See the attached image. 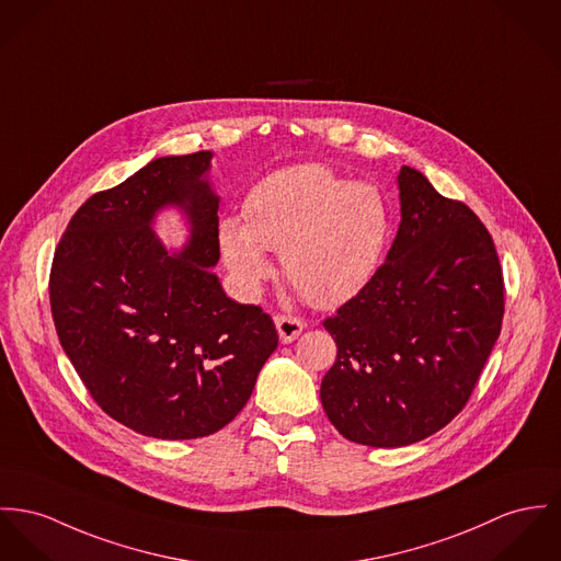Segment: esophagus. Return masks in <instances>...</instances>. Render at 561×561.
<instances>
[{
  "instance_id": "esophagus-1",
  "label": "esophagus",
  "mask_w": 561,
  "mask_h": 561,
  "mask_svg": "<svg viewBox=\"0 0 561 561\" xmlns=\"http://www.w3.org/2000/svg\"><path fill=\"white\" fill-rule=\"evenodd\" d=\"M275 327H277V333H279V340L282 344H290L295 342L305 329L301 318L297 316H290V313H279L275 316Z\"/></svg>"
}]
</instances>
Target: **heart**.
Here are the masks:
<instances>
[{
	"label": "heart",
	"mask_w": 561,
	"mask_h": 561,
	"mask_svg": "<svg viewBox=\"0 0 561 561\" xmlns=\"http://www.w3.org/2000/svg\"><path fill=\"white\" fill-rule=\"evenodd\" d=\"M243 221L224 219L226 266L254 290L271 275L264 250L279 252L286 282L316 307L360 293L387 252L392 217L385 194L320 167L301 164L264 176L245 203Z\"/></svg>",
	"instance_id": "heart-1"
}]
</instances>
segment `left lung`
Wrapping results in <instances>:
<instances>
[{"mask_svg": "<svg viewBox=\"0 0 561 561\" xmlns=\"http://www.w3.org/2000/svg\"><path fill=\"white\" fill-rule=\"evenodd\" d=\"M397 181L401 224L387 262L322 322L337 344L322 408L345 439L376 448L421 442L466 408L504 318L484 224L410 167Z\"/></svg>", "mask_w": 561, "mask_h": 561, "instance_id": "obj_1", "label": "left lung"}]
</instances>
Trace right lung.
<instances>
[{
    "label": "right lung",
    "mask_w": 561,
    "mask_h": 561,
    "mask_svg": "<svg viewBox=\"0 0 561 561\" xmlns=\"http://www.w3.org/2000/svg\"><path fill=\"white\" fill-rule=\"evenodd\" d=\"M214 153L158 158L87 198L55 250V331L93 401L128 430L194 439L248 403L277 331L259 305L219 286V198L203 174ZM167 204L193 226L181 255L150 230Z\"/></svg>",
    "instance_id": "right-lung-1"
}]
</instances>
